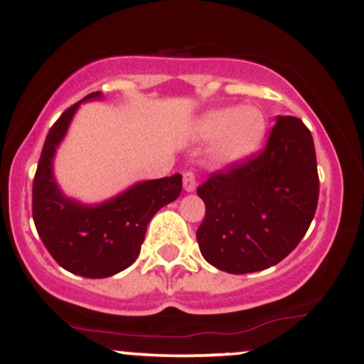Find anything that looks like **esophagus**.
<instances>
[{"label": "esophagus", "mask_w": 364, "mask_h": 364, "mask_svg": "<svg viewBox=\"0 0 364 364\" xmlns=\"http://www.w3.org/2000/svg\"><path fill=\"white\" fill-rule=\"evenodd\" d=\"M183 188H185L186 191H193L196 188V178L193 171H186V173L183 174Z\"/></svg>", "instance_id": "obj_1"}]
</instances>
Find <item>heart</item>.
<instances>
[{
	"label": "heart",
	"mask_w": 364,
	"mask_h": 364,
	"mask_svg": "<svg viewBox=\"0 0 364 364\" xmlns=\"http://www.w3.org/2000/svg\"><path fill=\"white\" fill-rule=\"evenodd\" d=\"M267 121L260 109H214L200 116L191 127L195 140H215L214 157L219 162H236L253 152L265 135Z\"/></svg>",
	"instance_id": "heart-1"
}]
</instances>
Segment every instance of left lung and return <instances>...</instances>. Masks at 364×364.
<instances>
[{
	"label": "left lung",
	"mask_w": 364,
	"mask_h": 364,
	"mask_svg": "<svg viewBox=\"0 0 364 364\" xmlns=\"http://www.w3.org/2000/svg\"><path fill=\"white\" fill-rule=\"evenodd\" d=\"M318 188L310 129L294 116H277L260 154L196 188L205 203L196 231L203 258L228 274L277 265L306 235Z\"/></svg>",
	"instance_id": "left-lung-1"
}]
</instances>
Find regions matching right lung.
<instances>
[{"label": "right lung", "mask_w": 364, "mask_h": 364, "mask_svg": "<svg viewBox=\"0 0 364 364\" xmlns=\"http://www.w3.org/2000/svg\"><path fill=\"white\" fill-rule=\"evenodd\" d=\"M101 97V92H92L53 124L32 186V215L44 246L63 269L89 279L111 277L128 269L139 257L150 219L174 202L183 188L181 174H173L135 183L95 205L63 195L54 179V154L80 104Z\"/></svg>", "instance_id": "add662e5"}]
</instances>
